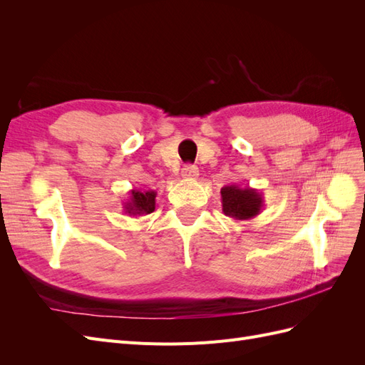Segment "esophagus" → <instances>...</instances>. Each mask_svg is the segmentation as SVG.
Segmentation results:
<instances>
[{
  "instance_id": "1",
  "label": "esophagus",
  "mask_w": 365,
  "mask_h": 365,
  "mask_svg": "<svg viewBox=\"0 0 365 365\" xmlns=\"http://www.w3.org/2000/svg\"><path fill=\"white\" fill-rule=\"evenodd\" d=\"M182 178H187V180H195L197 178V175H200V169L196 168V165H192V164H187L182 168Z\"/></svg>"
}]
</instances>
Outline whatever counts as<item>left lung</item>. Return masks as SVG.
Instances as JSON below:
<instances>
[{
	"mask_svg": "<svg viewBox=\"0 0 365 365\" xmlns=\"http://www.w3.org/2000/svg\"><path fill=\"white\" fill-rule=\"evenodd\" d=\"M220 197H222L224 215L236 220H248L256 217L263 208L262 193L248 185H225L220 189Z\"/></svg>",
	"mask_w": 365,
	"mask_h": 365,
	"instance_id": "1",
	"label": "left lung"
}]
</instances>
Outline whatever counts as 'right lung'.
Listing matches in <instances>:
<instances>
[{"label": "right lung", "mask_w": 365, "mask_h": 365, "mask_svg": "<svg viewBox=\"0 0 365 365\" xmlns=\"http://www.w3.org/2000/svg\"><path fill=\"white\" fill-rule=\"evenodd\" d=\"M157 192L153 190H130L129 200L123 202L125 213L129 216H145L155 210Z\"/></svg>", "instance_id": "right-lung-1"}]
</instances>
